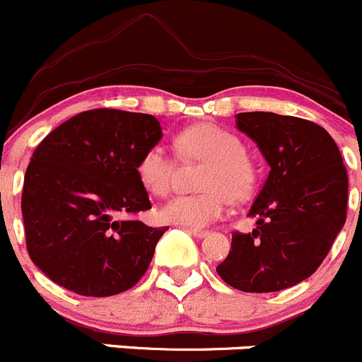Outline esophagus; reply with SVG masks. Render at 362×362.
Masks as SVG:
<instances>
[{"label": "esophagus", "instance_id": "obj_1", "mask_svg": "<svg viewBox=\"0 0 362 362\" xmlns=\"http://www.w3.org/2000/svg\"><path fill=\"white\" fill-rule=\"evenodd\" d=\"M188 232L192 235H195V238L202 239L206 238V235H209V230H202V228H188Z\"/></svg>", "mask_w": 362, "mask_h": 362}]
</instances>
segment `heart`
<instances>
[{
	"mask_svg": "<svg viewBox=\"0 0 362 362\" xmlns=\"http://www.w3.org/2000/svg\"><path fill=\"white\" fill-rule=\"evenodd\" d=\"M182 160L206 162L199 195H177L160 209L167 223L206 227L225 216L228 199L245 200L255 188L257 170L252 158L232 132L211 123L195 124L174 139ZM176 162L163 146H151L137 162V177L148 193L163 197L173 188Z\"/></svg>",
	"mask_w": 362,
	"mask_h": 362,
	"instance_id": "obj_1",
	"label": "heart"
}]
</instances>
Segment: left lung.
I'll use <instances>...</instances> for the list:
<instances>
[{
    "label": "left lung",
    "instance_id": "left-lung-1",
    "mask_svg": "<svg viewBox=\"0 0 362 362\" xmlns=\"http://www.w3.org/2000/svg\"><path fill=\"white\" fill-rule=\"evenodd\" d=\"M235 128L255 142L269 176L250 207L257 227L232 234L230 252L216 271L238 291H284L317 271L345 225L346 169L331 135L311 121L241 112Z\"/></svg>",
    "mask_w": 362,
    "mask_h": 362
}]
</instances>
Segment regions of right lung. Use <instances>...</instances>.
I'll use <instances>...</instances> for the list:
<instances>
[{
    "label": "right lung",
    "mask_w": 362,
    "mask_h": 362,
    "mask_svg": "<svg viewBox=\"0 0 362 362\" xmlns=\"http://www.w3.org/2000/svg\"><path fill=\"white\" fill-rule=\"evenodd\" d=\"M162 137L155 116L95 109L38 144L21 207L28 253L45 276L89 298L121 294L141 280L167 227L124 216L151 209L137 162Z\"/></svg>",
    "instance_id": "1"
}]
</instances>
